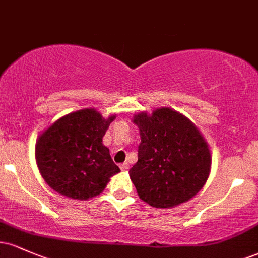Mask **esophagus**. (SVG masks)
<instances>
[{
  "mask_svg": "<svg viewBox=\"0 0 258 258\" xmlns=\"http://www.w3.org/2000/svg\"><path fill=\"white\" fill-rule=\"evenodd\" d=\"M130 166H128V164H127V162H123V164H121L120 165V168L122 171H125V170H127V168H128Z\"/></svg>",
  "mask_w": 258,
  "mask_h": 258,
  "instance_id": "esophagus-1",
  "label": "esophagus"
}]
</instances>
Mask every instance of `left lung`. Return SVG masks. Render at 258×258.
<instances>
[{"instance_id":"left-lung-1","label":"left lung","mask_w":258,"mask_h":258,"mask_svg":"<svg viewBox=\"0 0 258 258\" xmlns=\"http://www.w3.org/2000/svg\"><path fill=\"white\" fill-rule=\"evenodd\" d=\"M138 161L130 177L142 200L170 209L185 203L203 188L211 167L209 147L191 121L168 108L152 115L139 112Z\"/></svg>"}]
</instances>
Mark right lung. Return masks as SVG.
I'll list each match as a JSON object with an SVG mask.
<instances>
[{
	"instance_id": "obj_1",
	"label": "right lung",
	"mask_w": 258,
	"mask_h": 258,
	"mask_svg": "<svg viewBox=\"0 0 258 258\" xmlns=\"http://www.w3.org/2000/svg\"><path fill=\"white\" fill-rule=\"evenodd\" d=\"M114 119L84 109L60 117L38 137L37 166L53 190L79 200L104 190L109 178L120 171L102 143Z\"/></svg>"
}]
</instances>
